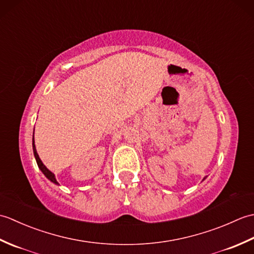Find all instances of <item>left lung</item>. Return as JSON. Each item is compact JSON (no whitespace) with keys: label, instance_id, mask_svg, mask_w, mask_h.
<instances>
[{"label":"left lung","instance_id":"1","mask_svg":"<svg viewBox=\"0 0 254 254\" xmlns=\"http://www.w3.org/2000/svg\"><path fill=\"white\" fill-rule=\"evenodd\" d=\"M204 179H205V178H204ZM204 179H203V180H204Z\"/></svg>","mask_w":254,"mask_h":254}]
</instances>
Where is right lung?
Wrapping results in <instances>:
<instances>
[{"label":"right lung","mask_w":254,"mask_h":254,"mask_svg":"<svg viewBox=\"0 0 254 254\" xmlns=\"http://www.w3.org/2000/svg\"><path fill=\"white\" fill-rule=\"evenodd\" d=\"M32 150H34V155H35V158H36V161H37V165L38 167H39V169L41 170L42 174H44L46 176L47 179H49L51 182L55 183V185H58L59 186V182L57 181L56 179V176L53 172H51L49 169L47 168V167L44 165V163H42L39 155H38L37 153V149H36V145H35V138H34V135H32Z\"/></svg>","instance_id":"right-lung-1"}]
</instances>
